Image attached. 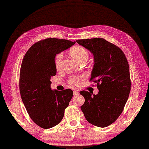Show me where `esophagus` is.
<instances>
[{"label": "esophagus", "instance_id": "obj_1", "mask_svg": "<svg viewBox=\"0 0 149 149\" xmlns=\"http://www.w3.org/2000/svg\"><path fill=\"white\" fill-rule=\"evenodd\" d=\"M73 94H74V96H77L78 94H79V92L77 91H76V90H75V91H73Z\"/></svg>", "mask_w": 149, "mask_h": 149}]
</instances>
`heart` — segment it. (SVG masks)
Wrapping results in <instances>:
<instances>
[{"label":"heart","mask_w":149,"mask_h":149,"mask_svg":"<svg viewBox=\"0 0 149 149\" xmlns=\"http://www.w3.org/2000/svg\"><path fill=\"white\" fill-rule=\"evenodd\" d=\"M70 55L72 58L76 61H79L84 60H88V53L86 49L84 48L80 47V46H76L73 48H72L70 51ZM63 59V54L59 53L56 56L55 60V66L57 69H58L60 66V64L61 60ZM83 76H74V77L71 78L70 79V83L73 86H78L80 83V79Z\"/></svg>","instance_id":"obj_1"}]
</instances>
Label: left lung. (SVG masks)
Masks as SVG:
<instances>
[{"label": "left lung", "mask_w": 149, "mask_h": 149, "mask_svg": "<svg viewBox=\"0 0 149 149\" xmlns=\"http://www.w3.org/2000/svg\"><path fill=\"white\" fill-rule=\"evenodd\" d=\"M76 42L93 55L90 80H94L99 89L97 94L79 92L85 100L81 109L90 124L106 127L119 118L129 96L131 82L127 58L118 47L102 38Z\"/></svg>", "instance_id": "8db88e82"}]
</instances>
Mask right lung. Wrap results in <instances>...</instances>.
I'll list each match as a JSON object with an SVG mask.
<instances>
[{"mask_svg":"<svg viewBox=\"0 0 149 149\" xmlns=\"http://www.w3.org/2000/svg\"><path fill=\"white\" fill-rule=\"evenodd\" d=\"M75 43L65 39H45L33 44L22 60L20 96L31 120L43 129L52 128L60 123L73 97L70 89L52 90L50 79L56 74V55Z\"/></svg>","mask_w":149,"mask_h":149,"instance_id":"1","label":"right lung"}]
</instances>
